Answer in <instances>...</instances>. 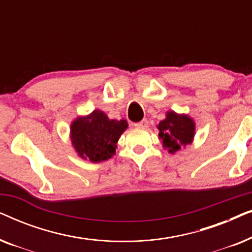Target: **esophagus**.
I'll return each mask as SVG.
<instances>
[{
  "mask_svg": "<svg viewBox=\"0 0 252 252\" xmlns=\"http://www.w3.org/2000/svg\"><path fill=\"white\" fill-rule=\"evenodd\" d=\"M134 126L139 127V128H147V127H148V120L147 119L141 120V122L134 124Z\"/></svg>",
  "mask_w": 252,
  "mask_h": 252,
  "instance_id": "1",
  "label": "esophagus"
}]
</instances>
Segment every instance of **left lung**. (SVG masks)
Instances as JSON below:
<instances>
[{"instance_id":"obj_1","label":"left lung","mask_w":252,"mask_h":252,"mask_svg":"<svg viewBox=\"0 0 252 252\" xmlns=\"http://www.w3.org/2000/svg\"><path fill=\"white\" fill-rule=\"evenodd\" d=\"M157 127L163 147L172 154L190 143L195 133L194 122L189 117L173 111L167 112L166 119L161 120Z\"/></svg>"}]
</instances>
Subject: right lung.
Listing matches in <instances>:
<instances>
[{
    "label": "right lung",
    "instance_id": "obj_1",
    "mask_svg": "<svg viewBox=\"0 0 252 252\" xmlns=\"http://www.w3.org/2000/svg\"><path fill=\"white\" fill-rule=\"evenodd\" d=\"M127 126L126 120L109 119L104 112L95 110L72 124V144L81 158L94 163L106 160L115 154L117 142Z\"/></svg>",
    "mask_w": 252,
    "mask_h": 252
}]
</instances>
